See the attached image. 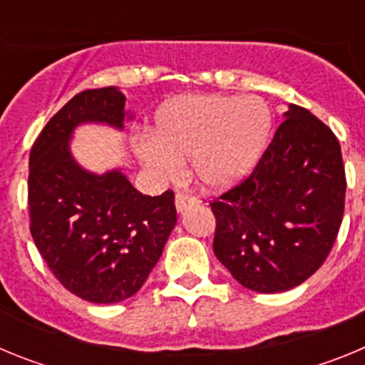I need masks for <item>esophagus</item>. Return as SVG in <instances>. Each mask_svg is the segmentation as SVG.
I'll use <instances>...</instances> for the list:
<instances>
[{"mask_svg":"<svg viewBox=\"0 0 365 365\" xmlns=\"http://www.w3.org/2000/svg\"><path fill=\"white\" fill-rule=\"evenodd\" d=\"M197 201V199L193 197V195H188V193H182L179 192L175 195V208L177 212H185L186 208H188L190 205H193V202Z\"/></svg>","mask_w":365,"mask_h":365,"instance_id":"obj_1","label":"esophagus"}]
</instances>
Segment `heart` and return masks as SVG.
I'll list each match as a JSON object with an SVG mask.
<instances>
[{
    "instance_id": "heart-1",
    "label": "heart",
    "mask_w": 365,
    "mask_h": 365,
    "mask_svg": "<svg viewBox=\"0 0 365 365\" xmlns=\"http://www.w3.org/2000/svg\"><path fill=\"white\" fill-rule=\"evenodd\" d=\"M272 125L269 106L257 96L186 95L155 117V138L137 146L140 163L160 177L175 175L190 160V175L205 190L221 192L254 168Z\"/></svg>"
}]
</instances>
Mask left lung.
<instances>
[{
  "label": "left lung",
  "instance_id": "obj_1",
  "mask_svg": "<svg viewBox=\"0 0 365 365\" xmlns=\"http://www.w3.org/2000/svg\"><path fill=\"white\" fill-rule=\"evenodd\" d=\"M254 172L210 202L214 254L243 287L289 291L327 259L344 217L346 170L338 138L291 104Z\"/></svg>",
  "mask_w": 365,
  "mask_h": 365
}]
</instances>
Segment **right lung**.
<instances>
[{"label": "right lung", "instance_id": "add662e5", "mask_svg": "<svg viewBox=\"0 0 365 365\" xmlns=\"http://www.w3.org/2000/svg\"><path fill=\"white\" fill-rule=\"evenodd\" d=\"M124 106L117 87L78 93L47 122L29 157L32 240L58 282L93 303L133 296L177 222L172 190L143 195L122 170L87 172L71 153L76 125L96 122L122 130L130 115Z\"/></svg>", "mask_w": 365, "mask_h": 365}]
</instances>
